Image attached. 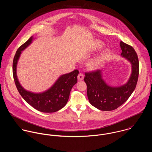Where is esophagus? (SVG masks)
I'll return each instance as SVG.
<instances>
[{
	"mask_svg": "<svg viewBox=\"0 0 152 152\" xmlns=\"http://www.w3.org/2000/svg\"><path fill=\"white\" fill-rule=\"evenodd\" d=\"M84 74H82V73H80L78 75V80H80V81H82L84 80Z\"/></svg>",
	"mask_w": 152,
	"mask_h": 152,
	"instance_id": "obj_1",
	"label": "esophagus"
}]
</instances>
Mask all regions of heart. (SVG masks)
I'll use <instances>...</instances> for the list:
<instances>
[{
    "label": "heart",
    "instance_id": "1",
    "mask_svg": "<svg viewBox=\"0 0 152 152\" xmlns=\"http://www.w3.org/2000/svg\"><path fill=\"white\" fill-rule=\"evenodd\" d=\"M104 47L103 43L99 40H95L92 42L88 46V50L91 52H96ZM109 56V51L107 50L103 51L98 56L91 60L88 64L89 68L91 69H96L99 68L107 60Z\"/></svg>",
    "mask_w": 152,
    "mask_h": 152
}]
</instances>
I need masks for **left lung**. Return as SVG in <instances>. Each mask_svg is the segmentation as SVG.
Segmentation results:
<instances>
[{
    "label": "left lung",
    "mask_w": 152,
    "mask_h": 152,
    "mask_svg": "<svg viewBox=\"0 0 152 152\" xmlns=\"http://www.w3.org/2000/svg\"><path fill=\"white\" fill-rule=\"evenodd\" d=\"M121 56L130 61L132 74L128 81L118 87L109 86L102 77L100 69L85 73L84 81L87 86V96L90 104L99 110H113L124 104L134 91L138 80L139 64L137 55L134 48L121 42Z\"/></svg>",
    "instance_id": "left-lung-1"
}]
</instances>
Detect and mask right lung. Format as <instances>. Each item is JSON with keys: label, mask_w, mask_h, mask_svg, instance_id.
Returning <instances> with one entry per match:
<instances>
[{"label": "right lung", "mask_w": 152, "mask_h": 152, "mask_svg": "<svg viewBox=\"0 0 152 152\" xmlns=\"http://www.w3.org/2000/svg\"><path fill=\"white\" fill-rule=\"evenodd\" d=\"M31 36L18 49L13 61V75L17 89L22 98L31 107L39 111L51 113L59 110L65 107L68 102L71 89L77 83L79 71L75 69L62 75L50 89L42 93H34L24 89L17 77L16 66L22 51L31 43Z\"/></svg>", "instance_id": "1"}]
</instances>
